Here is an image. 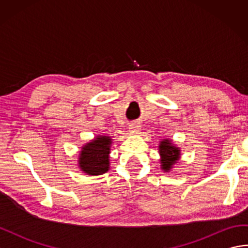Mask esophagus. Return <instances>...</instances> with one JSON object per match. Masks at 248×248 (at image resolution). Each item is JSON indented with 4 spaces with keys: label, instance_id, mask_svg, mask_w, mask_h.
Masks as SVG:
<instances>
[{
    "label": "esophagus",
    "instance_id": "34e87169",
    "mask_svg": "<svg viewBox=\"0 0 248 248\" xmlns=\"http://www.w3.org/2000/svg\"><path fill=\"white\" fill-rule=\"evenodd\" d=\"M129 129H130L131 132L135 133V132H139V131H140L141 127H140V124H138V123H133V124H130Z\"/></svg>",
    "mask_w": 248,
    "mask_h": 248
}]
</instances>
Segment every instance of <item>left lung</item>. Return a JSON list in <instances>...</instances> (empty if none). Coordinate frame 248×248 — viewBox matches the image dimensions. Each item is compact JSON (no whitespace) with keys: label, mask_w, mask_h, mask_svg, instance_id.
Masks as SVG:
<instances>
[{"label":"left lung","mask_w":248,"mask_h":248,"mask_svg":"<svg viewBox=\"0 0 248 248\" xmlns=\"http://www.w3.org/2000/svg\"><path fill=\"white\" fill-rule=\"evenodd\" d=\"M159 149L160 155L162 156V168L164 170L168 171L178 160L179 155H180V150H179L177 147L172 146L170 140H167L161 141Z\"/></svg>","instance_id":"1"}]
</instances>
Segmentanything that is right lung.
I'll list each match as a JSON object with an SVG mask.
<instances>
[{
	"mask_svg": "<svg viewBox=\"0 0 248 248\" xmlns=\"http://www.w3.org/2000/svg\"><path fill=\"white\" fill-rule=\"evenodd\" d=\"M110 139L108 136H99L92 143L83 147L78 165L88 175H102L108 170Z\"/></svg>",
	"mask_w": 248,
	"mask_h": 248,
	"instance_id": "right-lung-1",
	"label": "right lung"
}]
</instances>
